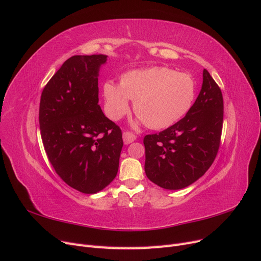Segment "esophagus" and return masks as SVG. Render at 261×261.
Masks as SVG:
<instances>
[{"mask_svg":"<svg viewBox=\"0 0 261 261\" xmlns=\"http://www.w3.org/2000/svg\"><path fill=\"white\" fill-rule=\"evenodd\" d=\"M123 140L125 145H129L133 141L136 140V136L129 132H124L123 133Z\"/></svg>","mask_w":261,"mask_h":261,"instance_id":"34e87169","label":"esophagus"}]
</instances>
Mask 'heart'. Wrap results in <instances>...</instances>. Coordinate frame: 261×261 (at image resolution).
I'll use <instances>...</instances> for the list:
<instances>
[{
  "mask_svg": "<svg viewBox=\"0 0 261 261\" xmlns=\"http://www.w3.org/2000/svg\"><path fill=\"white\" fill-rule=\"evenodd\" d=\"M105 110L114 121L127 114L130 101L138 115L137 123L163 129L180 121L196 97V83L191 75L154 66L125 73L121 84L108 81L103 85Z\"/></svg>",
  "mask_w": 261,
  "mask_h": 261,
  "instance_id": "1",
  "label": "heart"
}]
</instances>
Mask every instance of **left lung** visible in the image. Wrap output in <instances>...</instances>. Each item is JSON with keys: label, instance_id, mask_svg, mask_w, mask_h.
Listing matches in <instances>:
<instances>
[{"label": "left lung", "instance_id": "8db88e82", "mask_svg": "<svg viewBox=\"0 0 261 261\" xmlns=\"http://www.w3.org/2000/svg\"><path fill=\"white\" fill-rule=\"evenodd\" d=\"M222 124V92L203 69L200 92L188 113L171 127L145 136L147 177L171 191L192 185L215 161Z\"/></svg>", "mask_w": 261, "mask_h": 261}]
</instances>
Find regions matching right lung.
Masks as SVG:
<instances>
[{"mask_svg":"<svg viewBox=\"0 0 261 261\" xmlns=\"http://www.w3.org/2000/svg\"><path fill=\"white\" fill-rule=\"evenodd\" d=\"M105 54L74 55L44 87L39 124L46 155L59 176L84 194L115 178L122 132L99 106L98 77Z\"/></svg>","mask_w":261,"mask_h":261,"instance_id":"right-lung-1","label":"right lung"}]
</instances>
